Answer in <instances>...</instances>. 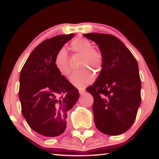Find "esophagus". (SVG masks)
Here are the masks:
<instances>
[{
  "label": "esophagus",
  "instance_id": "1",
  "mask_svg": "<svg viewBox=\"0 0 159 159\" xmlns=\"http://www.w3.org/2000/svg\"><path fill=\"white\" fill-rule=\"evenodd\" d=\"M79 93L80 95H84L85 93H86V90L84 89H79Z\"/></svg>",
  "mask_w": 159,
  "mask_h": 159
}]
</instances>
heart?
I'll use <instances>...</instances> for the list:
<instances>
[{
  "instance_id": "b5f03b06",
  "label": "heart",
  "mask_w": 159,
  "mask_h": 159,
  "mask_svg": "<svg viewBox=\"0 0 159 159\" xmlns=\"http://www.w3.org/2000/svg\"><path fill=\"white\" fill-rule=\"evenodd\" d=\"M73 51L82 55L80 67L81 69L73 72L70 77L72 84L79 89L91 84L94 79L93 73L89 69L95 70L98 73L103 66V57L100 51L93 49L92 43L84 38H77L70 43ZM54 65L56 69L62 75H68L70 68L68 63V53L64 48H61L57 52L54 58Z\"/></svg>"
}]
</instances>
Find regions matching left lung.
Masks as SVG:
<instances>
[{"label":"left lung","mask_w":159,"mask_h":159,"mask_svg":"<svg viewBox=\"0 0 159 159\" xmlns=\"http://www.w3.org/2000/svg\"><path fill=\"white\" fill-rule=\"evenodd\" d=\"M98 46L103 66L96 82L86 91L93 97L94 122L103 134L116 136L128 131L141 104L138 63L131 52L113 35L84 34Z\"/></svg>","instance_id":"8db88e82"}]
</instances>
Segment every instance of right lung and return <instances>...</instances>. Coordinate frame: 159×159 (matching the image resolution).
I'll return each mask as SVG.
<instances>
[{"instance_id":"add662e5","label":"right lung","mask_w":159,"mask_h":159,"mask_svg":"<svg viewBox=\"0 0 159 159\" xmlns=\"http://www.w3.org/2000/svg\"><path fill=\"white\" fill-rule=\"evenodd\" d=\"M74 34L45 40L31 52L20 74L18 96L29 126L44 136L55 137L66 129L67 112L79 98L78 89L54 65L59 49Z\"/></svg>"}]
</instances>
